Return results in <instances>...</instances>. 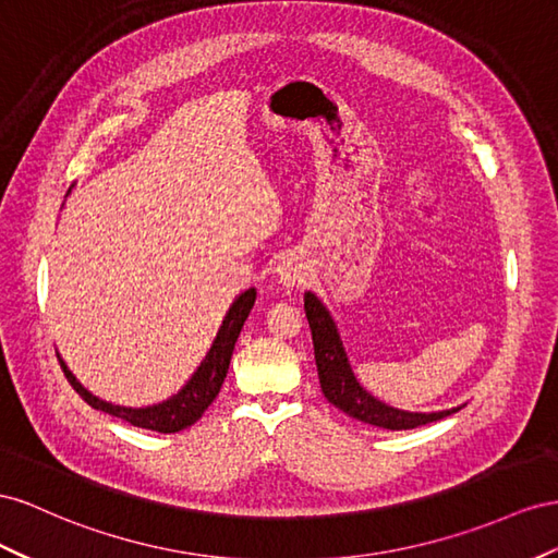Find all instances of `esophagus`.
<instances>
[{
	"label": "esophagus",
	"instance_id": "34e87169",
	"mask_svg": "<svg viewBox=\"0 0 558 558\" xmlns=\"http://www.w3.org/2000/svg\"><path fill=\"white\" fill-rule=\"evenodd\" d=\"M277 277L286 289H295V286H303V281L307 279V267L303 265V260L293 258V255H286L277 265Z\"/></svg>",
	"mask_w": 558,
	"mask_h": 558
}]
</instances>
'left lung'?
Here are the masks:
<instances>
[{
  "label": "left lung",
  "instance_id": "left-lung-1",
  "mask_svg": "<svg viewBox=\"0 0 558 558\" xmlns=\"http://www.w3.org/2000/svg\"><path fill=\"white\" fill-rule=\"evenodd\" d=\"M305 314L312 330L314 359H316V371H319L322 391L324 397L342 413H348L350 417H356L361 423H368L375 427L413 429L420 425L436 423V420H441L450 413H458L462 409V405H458V409H448L439 413H409V411L391 409V405L383 403L380 399L371 397L354 378L348 354H344L342 340L338 336L336 322L330 319L328 310L312 291L305 293Z\"/></svg>",
  "mask_w": 558,
  "mask_h": 558
}]
</instances>
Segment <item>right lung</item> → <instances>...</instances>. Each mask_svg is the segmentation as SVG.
Wrapping results in <instances>:
<instances>
[{"label":"right lung","instance_id":"add662e5","mask_svg":"<svg viewBox=\"0 0 558 558\" xmlns=\"http://www.w3.org/2000/svg\"><path fill=\"white\" fill-rule=\"evenodd\" d=\"M253 303H255V289L244 291L234 300L230 312L225 314L222 326L218 330L214 344H210L208 354L204 356L202 366L194 371L187 385L180 389L178 395H173L171 399L161 401V403L145 405V409H126V405H114L110 401H102V399L94 397L92 391L82 387V383L74 378L70 368L65 366V361L58 354L60 368H63L65 378L74 387V391H77V395L88 405H92V409L110 413L114 417H122L133 427L153 429V432H161V434L180 432V429H185V427L197 423V420L204 415V411L218 397V391L225 383V375H228V368H230L234 342H236L239 333H242V326L248 319V312L253 310Z\"/></svg>","mask_w":558,"mask_h":558}]
</instances>
